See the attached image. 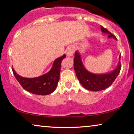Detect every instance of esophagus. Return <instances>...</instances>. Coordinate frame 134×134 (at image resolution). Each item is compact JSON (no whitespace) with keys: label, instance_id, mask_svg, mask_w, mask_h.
Returning <instances> with one entry per match:
<instances>
[{"label":"esophagus","instance_id":"1","mask_svg":"<svg viewBox=\"0 0 134 134\" xmlns=\"http://www.w3.org/2000/svg\"><path fill=\"white\" fill-rule=\"evenodd\" d=\"M74 53V48L72 46H69L66 50V55L68 57H71Z\"/></svg>","mask_w":134,"mask_h":134}]
</instances>
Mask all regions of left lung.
Listing matches in <instances>:
<instances>
[{
  "mask_svg": "<svg viewBox=\"0 0 134 134\" xmlns=\"http://www.w3.org/2000/svg\"><path fill=\"white\" fill-rule=\"evenodd\" d=\"M101 30L103 33L108 35V38H113L117 40L115 36L110 33L107 29L101 26ZM120 57L121 55L119 56V61L117 67L113 71L104 74H94L86 69L81 60L80 52L77 50L75 52L74 58V68L80 84L85 89L91 91H100L108 88L115 80L121 70Z\"/></svg>",
  "mask_w": 134,
  "mask_h": 134,
  "instance_id": "8db88e82",
  "label": "left lung"
}]
</instances>
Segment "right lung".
<instances>
[{
	"label": "right lung",
	"mask_w": 134,
	"mask_h": 134,
	"mask_svg": "<svg viewBox=\"0 0 134 134\" xmlns=\"http://www.w3.org/2000/svg\"><path fill=\"white\" fill-rule=\"evenodd\" d=\"M65 57L66 55L63 54L56 59L49 72L34 78L22 77L17 74L13 68L12 70L15 79L24 90L34 94L46 96L53 93L57 88L60 79L61 63Z\"/></svg>",
	"instance_id": "1"
}]
</instances>
